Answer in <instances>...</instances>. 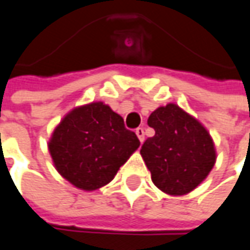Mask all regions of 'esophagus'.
<instances>
[{"label": "esophagus", "mask_w": 250, "mask_h": 250, "mask_svg": "<svg viewBox=\"0 0 250 250\" xmlns=\"http://www.w3.org/2000/svg\"><path fill=\"white\" fill-rule=\"evenodd\" d=\"M135 134L138 135V138H139V141H141V143L145 141V131H143L142 127H138L137 130H135Z\"/></svg>", "instance_id": "esophagus-1"}]
</instances>
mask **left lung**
Wrapping results in <instances>:
<instances>
[{"mask_svg":"<svg viewBox=\"0 0 250 250\" xmlns=\"http://www.w3.org/2000/svg\"><path fill=\"white\" fill-rule=\"evenodd\" d=\"M147 125L155 134L145 141L141 154L154 186L174 196L195 189L215 164L210 134L176 104L157 108Z\"/></svg>","mask_w":250,"mask_h":250,"instance_id":"left-lung-1","label":"left lung"}]
</instances>
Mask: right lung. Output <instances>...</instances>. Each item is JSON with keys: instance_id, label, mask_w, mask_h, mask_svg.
<instances>
[{"instance_id": "right-lung-1", "label": "right lung", "mask_w": 250, "mask_h": 250, "mask_svg": "<svg viewBox=\"0 0 250 250\" xmlns=\"http://www.w3.org/2000/svg\"><path fill=\"white\" fill-rule=\"evenodd\" d=\"M139 145L120 115L103 103H92L64 116L52 132L48 150L64 179L93 191L115 177Z\"/></svg>"}]
</instances>
